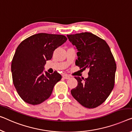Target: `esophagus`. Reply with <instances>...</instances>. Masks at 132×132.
I'll return each instance as SVG.
<instances>
[{"mask_svg": "<svg viewBox=\"0 0 132 132\" xmlns=\"http://www.w3.org/2000/svg\"><path fill=\"white\" fill-rule=\"evenodd\" d=\"M63 76V78L64 79H69L70 78V76L69 75H67V74L64 75Z\"/></svg>", "mask_w": 132, "mask_h": 132, "instance_id": "obj_1", "label": "esophagus"}]
</instances>
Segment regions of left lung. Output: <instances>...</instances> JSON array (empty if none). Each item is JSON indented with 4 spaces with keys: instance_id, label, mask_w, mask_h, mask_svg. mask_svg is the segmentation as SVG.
Wrapping results in <instances>:
<instances>
[{
    "instance_id": "8db88e82",
    "label": "left lung",
    "mask_w": 132,
    "mask_h": 132,
    "mask_svg": "<svg viewBox=\"0 0 132 132\" xmlns=\"http://www.w3.org/2000/svg\"><path fill=\"white\" fill-rule=\"evenodd\" d=\"M67 37L78 50L76 65L89 70L87 78L75 77L78 86L71 90L72 95L84 107L94 109L105 101L114 86V58L106 41L91 32Z\"/></svg>"
}]
</instances>
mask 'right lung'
I'll use <instances>...</instances> for the list:
<instances>
[{
    "label": "right lung",
    "mask_w": 132,
    "mask_h": 132,
    "mask_svg": "<svg viewBox=\"0 0 132 132\" xmlns=\"http://www.w3.org/2000/svg\"><path fill=\"white\" fill-rule=\"evenodd\" d=\"M67 40L63 35L39 33L25 39L18 46L11 71L15 89L25 103L37 105L50 97L62 75L56 71L43 73L44 66Z\"/></svg>",
    "instance_id": "1"
}]
</instances>
